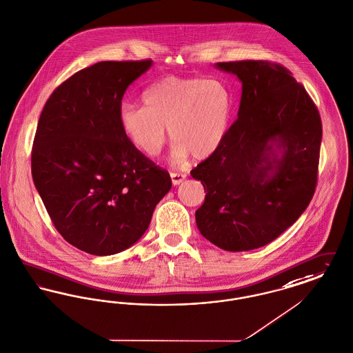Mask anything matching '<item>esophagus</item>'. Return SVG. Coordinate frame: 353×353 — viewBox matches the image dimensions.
<instances>
[{
	"mask_svg": "<svg viewBox=\"0 0 353 353\" xmlns=\"http://www.w3.org/2000/svg\"><path fill=\"white\" fill-rule=\"evenodd\" d=\"M170 176H171V182L174 185H181L185 179V174H179V172H171Z\"/></svg>",
	"mask_w": 353,
	"mask_h": 353,
	"instance_id": "1",
	"label": "esophagus"
}]
</instances>
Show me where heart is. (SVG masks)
<instances>
[{
    "mask_svg": "<svg viewBox=\"0 0 353 353\" xmlns=\"http://www.w3.org/2000/svg\"><path fill=\"white\" fill-rule=\"evenodd\" d=\"M143 105L125 103L118 112L119 128L134 149L158 155L168 135L174 139L172 161L192 154L211 158L222 148L234 117V97L218 79L168 75L143 93Z\"/></svg>",
    "mask_w": 353,
    "mask_h": 353,
    "instance_id": "heart-1",
    "label": "heart"
}]
</instances>
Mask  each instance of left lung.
<instances>
[{"label": "left lung", "instance_id": "left-lung-1", "mask_svg": "<svg viewBox=\"0 0 353 353\" xmlns=\"http://www.w3.org/2000/svg\"><path fill=\"white\" fill-rule=\"evenodd\" d=\"M215 68L241 81V106L222 148L191 170L205 192L195 221L216 247L250 251L275 241L311 202L321 121L281 65L235 61Z\"/></svg>", "mask_w": 353, "mask_h": 353}]
</instances>
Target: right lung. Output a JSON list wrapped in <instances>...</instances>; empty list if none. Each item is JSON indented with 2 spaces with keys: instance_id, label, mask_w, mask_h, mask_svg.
Masks as SVG:
<instances>
[{
  "instance_id": "1",
  "label": "right lung",
  "mask_w": 353,
  "mask_h": 353,
  "mask_svg": "<svg viewBox=\"0 0 353 353\" xmlns=\"http://www.w3.org/2000/svg\"><path fill=\"white\" fill-rule=\"evenodd\" d=\"M152 61H102L59 85L41 112L32 175L62 238L108 256L149 228L171 188L166 170L134 149L119 128L123 94Z\"/></svg>"
}]
</instances>
